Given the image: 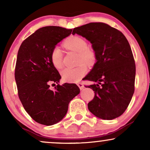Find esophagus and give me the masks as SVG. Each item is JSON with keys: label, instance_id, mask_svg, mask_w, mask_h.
Listing matches in <instances>:
<instances>
[{"label": "esophagus", "instance_id": "1", "mask_svg": "<svg viewBox=\"0 0 150 150\" xmlns=\"http://www.w3.org/2000/svg\"><path fill=\"white\" fill-rule=\"evenodd\" d=\"M77 85H78V87H79V88H80V89L81 90H82V89H84V85H83V84L82 83H77Z\"/></svg>", "mask_w": 150, "mask_h": 150}]
</instances>
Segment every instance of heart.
<instances>
[{"instance_id":"b5f03b06","label":"heart","mask_w":150,"mask_h":150,"mask_svg":"<svg viewBox=\"0 0 150 150\" xmlns=\"http://www.w3.org/2000/svg\"><path fill=\"white\" fill-rule=\"evenodd\" d=\"M65 48L78 52L79 66L74 68H65L61 71L62 79L67 83H77L87 73L85 64L91 65L95 62L96 54L93 49L88 48L85 39L79 36H71L63 43ZM50 61L55 68L60 69L63 67V53L59 47H54L50 53Z\"/></svg>"}]
</instances>
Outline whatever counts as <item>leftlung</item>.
Instances as JSON below:
<instances>
[{
	"label": "left lung",
	"mask_w": 150,
	"mask_h": 150,
	"mask_svg": "<svg viewBox=\"0 0 150 150\" xmlns=\"http://www.w3.org/2000/svg\"><path fill=\"white\" fill-rule=\"evenodd\" d=\"M72 34L90 42L96 54V62L85 77L96 83L87 87L95 93L88 103L89 111L102 120L118 117L126 110L134 91L136 66L128 40L120 30L102 22L74 28Z\"/></svg>",
	"instance_id": "left-lung-1"
}]
</instances>
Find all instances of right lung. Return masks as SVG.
<instances>
[{
  "instance_id": "obj_1",
  "label": "right lung",
  "mask_w": 150,
  "mask_h": 150,
  "mask_svg": "<svg viewBox=\"0 0 150 150\" xmlns=\"http://www.w3.org/2000/svg\"><path fill=\"white\" fill-rule=\"evenodd\" d=\"M72 29L49 26L39 28L26 39L17 55L15 80L18 96L24 109L39 124L52 126L64 117L69 102L80 93L76 84H59L54 90L50 83L61 79L50 61L56 45Z\"/></svg>"
}]
</instances>
